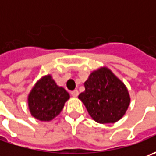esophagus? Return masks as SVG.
Wrapping results in <instances>:
<instances>
[{
    "instance_id": "obj_1",
    "label": "esophagus",
    "mask_w": 156,
    "mask_h": 156,
    "mask_svg": "<svg viewBox=\"0 0 156 156\" xmlns=\"http://www.w3.org/2000/svg\"><path fill=\"white\" fill-rule=\"evenodd\" d=\"M78 94H79L78 90H74V91H72V92H71V95H72V96H74V97H77V96H78Z\"/></svg>"
}]
</instances>
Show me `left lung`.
Masks as SVG:
<instances>
[{
    "label": "left lung",
    "instance_id": "obj_1",
    "mask_svg": "<svg viewBox=\"0 0 156 156\" xmlns=\"http://www.w3.org/2000/svg\"><path fill=\"white\" fill-rule=\"evenodd\" d=\"M84 86L85 91L79 94V99L96 122H116L125 115L130 103L129 91L109 69L94 71Z\"/></svg>",
    "mask_w": 156,
    "mask_h": 156
}]
</instances>
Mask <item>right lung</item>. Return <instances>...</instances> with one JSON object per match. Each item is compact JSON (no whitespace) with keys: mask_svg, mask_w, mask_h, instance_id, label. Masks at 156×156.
Masks as SVG:
<instances>
[{"mask_svg":"<svg viewBox=\"0 0 156 156\" xmlns=\"http://www.w3.org/2000/svg\"><path fill=\"white\" fill-rule=\"evenodd\" d=\"M69 99V93L57 86L51 75H46L35 84L27 100L31 115L46 122L57 116Z\"/></svg>","mask_w":156,"mask_h":156,"instance_id":"right-lung-1","label":"right lung"}]
</instances>
